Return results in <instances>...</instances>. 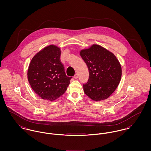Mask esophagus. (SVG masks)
I'll list each match as a JSON object with an SVG mask.
<instances>
[{
  "mask_svg": "<svg viewBox=\"0 0 151 151\" xmlns=\"http://www.w3.org/2000/svg\"><path fill=\"white\" fill-rule=\"evenodd\" d=\"M74 78L75 79H77V78H78V74H77V73L75 74V75L74 76Z\"/></svg>",
  "mask_w": 151,
  "mask_h": 151,
  "instance_id": "1",
  "label": "esophagus"
}]
</instances>
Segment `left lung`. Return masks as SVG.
<instances>
[{
    "mask_svg": "<svg viewBox=\"0 0 151 151\" xmlns=\"http://www.w3.org/2000/svg\"><path fill=\"white\" fill-rule=\"evenodd\" d=\"M80 56L89 70V79L83 85L84 91L92 100L108 99L119 86L122 67L116 56L105 47L93 44L81 50Z\"/></svg>",
    "mask_w": 151,
    "mask_h": 151,
    "instance_id": "8db88e82",
    "label": "left lung"
}]
</instances>
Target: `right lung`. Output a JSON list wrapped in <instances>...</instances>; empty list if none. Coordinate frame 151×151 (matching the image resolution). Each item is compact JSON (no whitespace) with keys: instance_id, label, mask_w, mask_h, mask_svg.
Masks as SVG:
<instances>
[{"instance_id":"obj_1","label":"right lung","mask_w":151,"mask_h":151,"mask_svg":"<svg viewBox=\"0 0 151 151\" xmlns=\"http://www.w3.org/2000/svg\"><path fill=\"white\" fill-rule=\"evenodd\" d=\"M61 50L54 45L45 47L32 59L27 72L34 91L43 99L53 101L67 90L71 77L65 73L60 62Z\"/></svg>"}]
</instances>
